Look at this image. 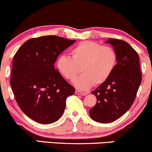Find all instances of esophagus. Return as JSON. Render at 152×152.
Segmentation results:
<instances>
[{"label":"esophagus","mask_w":152,"mask_h":152,"mask_svg":"<svg viewBox=\"0 0 152 152\" xmlns=\"http://www.w3.org/2000/svg\"><path fill=\"white\" fill-rule=\"evenodd\" d=\"M75 94H77V95H79V96H86V95H87V93L81 92V91H76Z\"/></svg>","instance_id":"1"}]
</instances>
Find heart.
<instances>
[{"label": "heart", "mask_w": 152, "mask_h": 152, "mask_svg": "<svg viewBox=\"0 0 152 152\" xmlns=\"http://www.w3.org/2000/svg\"><path fill=\"white\" fill-rule=\"evenodd\" d=\"M71 57L61 55L57 60V67L67 79L73 80L76 88L86 91L93 84L103 83L112 74L117 64L115 51L91 41H85L73 48Z\"/></svg>", "instance_id": "heart-1"}]
</instances>
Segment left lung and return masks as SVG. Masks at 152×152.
<instances>
[{
    "label": "left lung",
    "mask_w": 152,
    "mask_h": 152,
    "mask_svg": "<svg viewBox=\"0 0 152 152\" xmlns=\"http://www.w3.org/2000/svg\"><path fill=\"white\" fill-rule=\"evenodd\" d=\"M117 54V64L112 74L92 91L96 105L89 111L91 118L100 123H109L123 115L134 102L142 82L138 54L128 43L107 39Z\"/></svg>",
    "instance_id": "left-lung-1"
}]
</instances>
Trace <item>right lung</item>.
<instances>
[{
	"mask_svg": "<svg viewBox=\"0 0 152 152\" xmlns=\"http://www.w3.org/2000/svg\"><path fill=\"white\" fill-rule=\"evenodd\" d=\"M75 42L54 35L32 38L15 54L10 85L20 108L34 121H57L64 111L66 98L74 94V88L54 64L58 56Z\"/></svg>",
	"mask_w": 152,
	"mask_h": 152,
	"instance_id": "obj_1",
	"label": "right lung"
}]
</instances>
